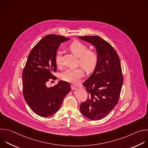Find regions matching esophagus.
<instances>
[{
	"label": "esophagus",
	"instance_id": "obj_1",
	"mask_svg": "<svg viewBox=\"0 0 148 148\" xmlns=\"http://www.w3.org/2000/svg\"><path fill=\"white\" fill-rule=\"evenodd\" d=\"M71 89H72L73 90H76V89L77 88V87L75 86H74V85H71Z\"/></svg>",
	"mask_w": 148,
	"mask_h": 148
}]
</instances>
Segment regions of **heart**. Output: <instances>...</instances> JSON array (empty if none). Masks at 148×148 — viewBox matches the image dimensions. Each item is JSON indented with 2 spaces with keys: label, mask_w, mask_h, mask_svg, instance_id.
<instances>
[{
  "label": "heart",
  "mask_w": 148,
  "mask_h": 148,
  "mask_svg": "<svg viewBox=\"0 0 148 148\" xmlns=\"http://www.w3.org/2000/svg\"><path fill=\"white\" fill-rule=\"evenodd\" d=\"M70 50L79 57L78 64L87 72L91 73L96 68L99 56L97 51L90 50L87 45L75 40L69 46ZM55 62L58 67L62 65V56L60 51H57L55 56ZM84 71L82 68L67 69L61 74V78L65 81L77 84L84 76Z\"/></svg>",
  "instance_id": "b5f03b06"
}]
</instances>
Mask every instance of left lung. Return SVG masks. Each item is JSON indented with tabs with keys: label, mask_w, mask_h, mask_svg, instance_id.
Returning a JSON list of instances; mask_svg holds the SVG:
<instances>
[{
	"label": "left lung",
	"mask_w": 148,
	"mask_h": 148,
	"mask_svg": "<svg viewBox=\"0 0 148 148\" xmlns=\"http://www.w3.org/2000/svg\"><path fill=\"white\" fill-rule=\"evenodd\" d=\"M97 48L98 64L92 74L83 83L88 98L80 105L81 114L90 119L107 116L119 99L123 77L119 56L114 47L100 37L79 36Z\"/></svg>",
	"instance_id": "obj_1"
}]
</instances>
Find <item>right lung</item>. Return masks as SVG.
<instances>
[{
    "label": "right lung",
    "mask_w": 148,
    "mask_h": 148,
    "mask_svg": "<svg viewBox=\"0 0 148 148\" xmlns=\"http://www.w3.org/2000/svg\"><path fill=\"white\" fill-rule=\"evenodd\" d=\"M70 40L59 35L44 37L30 52L23 70V94L30 109L41 117L53 115L58 111L63 99L70 91L68 82L60 81L53 87L47 82L55 79V56L60 44Z\"/></svg>",
    "instance_id": "1"
}]
</instances>
